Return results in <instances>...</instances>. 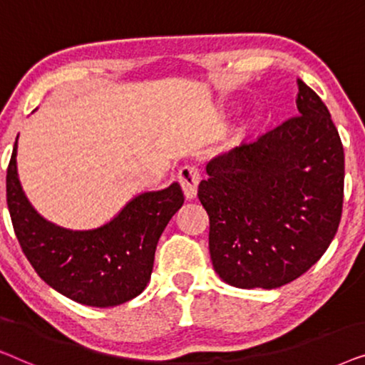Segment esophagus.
I'll use <instances>...</instances> for the list:
<instances>
[{
    "mask_svg": "<svg viewBox=\"0 0 365 365\" xmlns=\"http://www.w3.org/2000/svg\"><path fill=\"white\" fill-rule=\"evenodd\" d=\"M199 179H201V176H199L197 168L192 166V164H186V166H182L181 169H179L178 181H179V184H181L184 196H186L187 199L196 197Z\"/></svg>",
    "mask_w": 365,
    "mask_h": 365,
    "instance_id": "1",
    "label": "esophagus"
}]
</instances>
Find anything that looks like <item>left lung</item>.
Instances as JSON below:
<instances>
[{
    "label": "left lung",
    "mask_w": 365,
    "mask_h": 365,
    "mask_svg": "<svg viewBox=\"0 0 365 365\" xmlns=\"http://www.w3.org/2000/svg\"><path fill=\"white\" fill-rule=\"evenodd\" d=\"M299 114L212 159L197 197L222 281L276 289L314 266L336 236L344 148L322 99L299 79Z\"/></svg>",
    "instance_id": "1"
}]
</instances>
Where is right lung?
<instances>
[{
  "instance_id": "1",
  "label": "right lung",
  "mask_w": 365,
  "mask_h": 365,
  "mask_svg": "<svg viewBox=\"0 0 365 365\" xmlns=\"http://www.w3.org/2000/svg\"><path fill=\"white\" fill-rule=\"evenodd\" d=\"M6 201L24 256L48 286L79 304L111 307L139 296L151 277L159 237L184 202L181 186L144 192L94 231L44 221L24 196L16 143L6 173Z\"/></svg>"
}]
</instances>
